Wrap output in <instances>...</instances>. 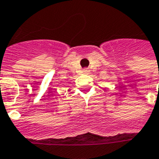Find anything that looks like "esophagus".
<instances>
[{"label": "esophagus", "instance_id": "34e87169", "mask_svg": "<svg viewBox=\"0 0 159 159\" xmlns=\"http://www.w3.org/2000/svg\"><path fill=\"white\" fill-rule=\"evenodd\" d=\"M89 69H84L83 70H82V72H83V74H88L89 73Z\"/></svg>", "mask_w": 159, "mask_h": 159}]
</instances>
